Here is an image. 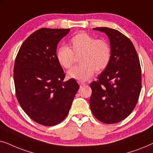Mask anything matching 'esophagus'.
<instances>
[{
    "label": "esophagus",
    "mask_w": 153,
    "mask_h": 153,
    "mask_svg": "<svg viewBox=\"0 0 153 153\" xmlns=\"http://www.w3.org/2000/svg\"><path fill=\"white\" fill-rule=\"evenodd\" d=\"M79 84H80L81 86H82V85H86V83H81V82H79Z\"/></svg>",
    "instance_id": "esophagus-1"
}]
</instances>
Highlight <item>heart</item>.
<instances>
[{
    "mask_svg": "<svg viewBox=\"0 0 153 153\" xmlns=\"http://www.w3.org/2000/svg\"><path fill=\"white\" fill-rule=\"evenodd\" d=\"M70 49L66 46L58 47L56 59L62 68L69 69L74 61V55H79L80 65L68 72V76L84 82L89 80L94 72H101L107 68L111 58V49L105 39H97L85 32H81L71 37Z\"/></svg>",
    "mask_w": 153,
    "mask_h": 153,
    "instance_id": "obj_1",
    "label": "heart"
}]
</instances>
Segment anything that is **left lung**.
I'll use <instances>...</instances> for the list:
<instances>
[{
    "mask_svg": "<svg viewBox=\"0 0 153 153\" xmlns=\"http://www.w3.org/2000/svg\"><path fill=\"white\" fill-rule=\"evenodd\" d=\"M107 35L111 58L107 68L90 84V107L97 120L113 124L126 118L135 108L141 90V70L134 46L128 37L107 27L93 28Z\"/></svg>",
    "mask_w": 153,
    "mask_h": 153,
    "instance_id": "8db88e82",
    "label": "left lung"
}]
</instances>
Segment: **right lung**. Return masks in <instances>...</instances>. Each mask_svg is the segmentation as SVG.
I'll return each mask as SVG.
<instances>
[{"mask_svg":"<svg viewBox=\"0 0 153 153\" xmlns=\"http://www.w3.org/2000/svg\"><path fill=\"white\" fill-rule=\"evenodd\" d=\"M68 29H39L21 46L14 66L18 102L25 113L39 124L53 126L69 114L79 85L64 81L65 73L56 59L57 45Z\"/></svg>","mask_w":153,"mask_h":153,"instance_id":"right-lung-1","label":"right lung"}]
</instances>
